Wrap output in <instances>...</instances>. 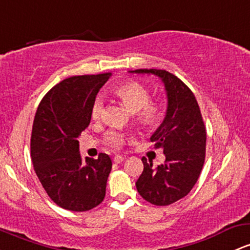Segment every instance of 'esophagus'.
I'll list each match as a JSON object with an SVG mask.
<instances>
[{
  "label": "esophagus",
  "mask_w": 250,
  "mask_h": 250,
  "mask_svg": "<svg viewBox=\"0 0 250 250\" xmlns=\"http://www.w3.org/2000/svg\"><path fill=\"white\" fill-rule=\"evenodd\" d=\"M123 160H125V156H122V155H115L114 156V163L120 164V163H122Z\"/></svg>",
  "instance_id": "obj_1"
}]
</instances>
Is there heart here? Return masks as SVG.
Returning <instances> with one entry per match:
<instances>
[{
    "mask_svg": "<svg viewBox=\"0 0 250 250\" xmlns=\"http://www.w3.org/2000/svg\"><path fill=\"white\" fill-rule=\"evenodd\" d=\"M123 103L131 112L135 114V119L144 127H152L161 116V108L159 103L149 101V91L138 82H128L115 90ZM104 110V98L101 95L94 100L91 106V116L94 120H98L102 116ZM105 142L112 148L122 147L125 136L116 130H110L105 134Z\"/></svg>",
    "mask_w": 250,
    "mask_h": 250,
    "instance_id": "obj_1",
    "label": "heart"
}]
</instances>
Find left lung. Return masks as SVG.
<instances>
[{
  "instance_id": "obj_1",
  "label": "left lung",
  "mask_w": 250,
  "mask_h": 250,
  "mask_svg": "<svg viewBox=\"0 0 250 250\" xmlns=\"http://www.w3.org/2000/svg\"><path fill=\"white\" fill-rule=\"evenodd\" d=\"M129 72L154 75L165 86V119L150 141L156 148H163L166 160L153 167L142 158L144 172L135 185L145 201L159 207L169 205L188 196L204 165L207 131L199 105L188 85L165 70L140 68Z\"/></svg>"
}]
</instances>
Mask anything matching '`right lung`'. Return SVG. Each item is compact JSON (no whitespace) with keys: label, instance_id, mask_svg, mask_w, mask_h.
I'll use <instances>...</instances> for the list:
<instances>
[{"label":"right lung","instance_id":"obj_1","mask_svg":"<svg viewBox=\"0 0 250 250\" xmlns=\"http://www.w3.org/2000/svg\"><path fill=\"white\" fill-rule=\"evenodd\" d=\"M111 73L73 76L52 87L42 98L31 138L34 171L48 197L60 208L87 211L105 197L111 159L82 158L78 138L91 121V106Z\"/></svg>","mask_w":250,"mask_h":250}]
</instances>
